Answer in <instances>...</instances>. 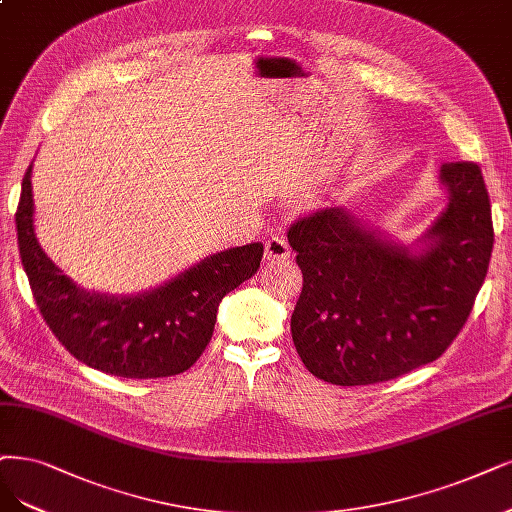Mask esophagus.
<instances>
[{"label": "esophagus", "mask_w": 512, "mask_h": 512, "mask_svg": "<svg viewBox=\"0 0 512 512\" xmlns=\"http://www.w3.org/2000/svg\"><path fill=\"white\" fill-rule=\"evenodd\" d=\"M289 255H291V249H289V244H287L285 238L272 236V238L266 240V253H263V257H266V259L282 261V259H287Z\"/></svg>", "instance_id": "obj_1"}]
</instances>
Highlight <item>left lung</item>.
<instances>
[{"label": "left lung", "instance_id": "8db88e82", "mask_svg": "<svg viewBox=\"0 0 512 512\" xmlns=\"http://www.w3.org/2000/svg\"><path fill=\"white\" fill-rule=\"evenodd\" d=\"M441 183L449 204L420 255L365 230L344 208L291 223L289 244L304 274L291 335L318 380H394L437 361L466 325L494 249L491 204L475 162H445Z\"/></svg>", "mask_w": 512, "mask_h": 512}]
</instances>
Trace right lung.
Returning a JSON list of instances; mask_svg holds the SVG:
<instances>
[{
    "label": "right lung",
    "instance_id": "add662e5",
    "mask_svg": "<svg viewBox=\"0 0 512 512\" xmlns=\"http://www.w3.org/2000/svg\"><path fill=\"white\" fill-rule=\"evenodd\" d=\"M23 268L40 314L80 363L126 380H156L192 367L213 337L221 299L249 280L263 244L202 259L164 287L137 297L86 293L54 266L33 232L31 166L16 208Z\"/></svg>",
    "mask_w": 512,
    "mask_h": 512
}]
</instances>
